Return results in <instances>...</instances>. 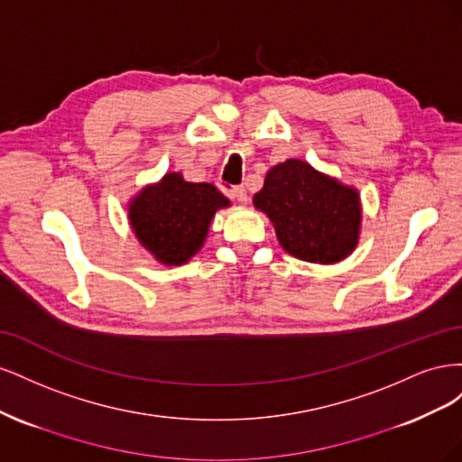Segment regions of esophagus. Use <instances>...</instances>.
<instances>
[{"mask_svg":"<svg viewBox=\"0 0 462 462\" xmlns=\"http://www.w3.org/2000/svg\"><path fill=\"white\" fill-rule=\"evenodd\" d=\"M233 197L239 200L241 204L248 202V192H246L245 187H233Z\"/></svg>","mask_w":462,"mask_h":462,"instance_id":"obj_1","label":"esophagus"}]
</instances>
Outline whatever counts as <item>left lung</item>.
Returning a JSON list of instances; mask_svg holds the SVG:
<instances>
[{"mask_svg": "<svg viewBox=\"0 0 462 462\" xmlns=\"http://www.w3.org/2000/svg\"><path fill=\"white\" fill-rule=\"evenodd\" d=\"M254 206L273 223L279 245L299 260L335 263L358 245V192L306 162L273 165L254 194Z\"/></svg>", "mask_w": 462, "mask_h": 462, "instance_id": "left-lung-1", "label": "left lung"}]
</instances>
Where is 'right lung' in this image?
<instances>
[{
  "instance_id": "add662e5",
  "label": "right lung",
  "mask_w": 462,
  "mask_h": 462,
  "mask_svg": "<svg viewBox=\"0 0 462 462\" xmlns=\"http://www.w3.org/2000/svg\"><path fill=\"white\" fill-rule=\"evenodd\" d=\"M229 200L209 183H189L180 173H167L144 187L129 204L136 239L165 265H180L199 253L217 209Z\"/></svg>"
}]
</instances>
